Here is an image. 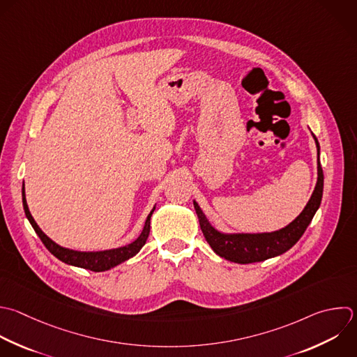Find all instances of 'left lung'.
I'll return each mask as SVG.
<instances>
[{
  "label": "left lung",
  "mask_w": 357,
  "mask_h": 357,
  "mask_svg": "<svg viewBox=\"0 0 357 357\" xmlns=\"http://www.w3.org/2000/svg\"><path fill=\"white\" fill-rule=\"evenodd\" d=\"M312 137L318 151L317 184L303 212L286 227L272 233H222L209 223L199 205L194 201V208L198 215L204 237L219 257L237 264L259 262L286 252L298 241L319 208L324 188V174L319 163V144L315 135Z\"/></svg>",
  "instance_id": "left-lung-1"
}]
</instances>
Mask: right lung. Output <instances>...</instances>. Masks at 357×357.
Returning a JSON list of instances; mask_svg holds the SVG:
<instances>
[{"label":"right lung","mask_w":357,"mask_h":357,"mask_svg":"<svg viewBox=\"0 0 357 357\" xmlns=\"http://www.w3.org/2000/svg\"><path fill=\"white\" fill-rule=\"evenodd\" d=\"M22 202H24V209H25V215H26L28 220L31 222L32 227L35 229V231L38 233V236L40 237V240L43 241L46 248L54 257H57L60 261H63L68 265L79 266V268L89 269V271H93V272L109 271L110 268H114L116 265H119V264L130 259L135 254H138L139 250L146 243V238L149 236L151 216L155 211V206H153V209L151 211V213L148 215V218L145 220V226H144L141 234L132 243H130L127 245H123V247H119V248H112V250H105V251H88L86 252V251H75V250L64 248V247L59 245L57 243H54L50 237H47L42 231V229L38 226V223L35 222L33 216L29 212V208H28V204H26V197H25V187H22Z\"/></svg>","instance_id":"obj_1"}]
</instances>
